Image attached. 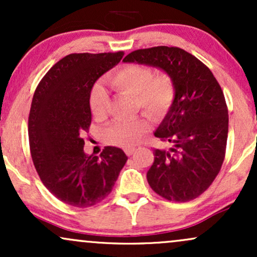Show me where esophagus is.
Listing matches in <instances>:
<instances>
[{
  "label": "esophagus",
  "instance_id": "1",
  "mask_svg": "<svg viewBox=\"0 0 257 257\" xmlns=\"http://www.w3.org/2000/svg\"><path fill=\"white\" fill-rule=\"evenodd\" d=\"M135 151H137V149H135V147H126V149H124V152L126 156H132Z\"/></svg>",
  "mask_w": 257,
  "mask_h": 257
}]
</instances>
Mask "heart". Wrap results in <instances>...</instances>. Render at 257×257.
<instances>
[{
    "mask_svg": "<svg viewBox=\"0 0 257 257\" xmlns=\"http://www.w3.org/2000/svg\"><path fill=\"white\" fill-rule=\"evenodd\" d=\"M108 82L114 90L134 96L135 107L146 111L159 118L170 110L176 95L174 79L168 72H153L150 66L141 64H126L108 76ZM107 91L101 85H95L90 93L89 106L96 119H104L107 114ZM150 129L146 116H138L128 120H114L104 131V140L118 147H132Z\"/></svg>",
    "mask_w": 257,
    "mask_h": 257,
    "instance_id": "1",
    "label": "heart"
}]
</instances>
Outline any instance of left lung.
Instances as JSON below:
<instances>
[{
	"label": "left lung",
	"mask_w": 257,
	"mask_h": 257,
	"mask_svg": "<svg viewBox=\"0 0 257 257\" xmlns=\"http://www.w3.org/2000/svg\"><path fill=\"white\" fill-rule=\"evenodd\" d=\"M123 61L159 67L173 77L175 100L155 132L172 147L153 151L147 181L170 202L197 198L213 184L225 159L228 110L219 82L206 65L179 47L138 49Z\"/></svg>",
	"instance_id": "obj_1"
}]
</instances>
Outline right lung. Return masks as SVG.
Returning a JSON list of instances; mask_svg holds the SVG:
<instances>
[{"instance_id":"add662e5","label":"right lung","mask_w":257,"mask_h":257,"mask_svg":"<svg viewBox=\"0 0 257 257\" xmlns=\"http://www.w3.org/2000/svg\"><path fill=\"white\" fill-rule=\"evenodd\" d=\"M124 52L73 53L53 65L38 83L29 114L31 158L41 181L66 204L88 208L111 193L128 157L106 146L100 157L83 151L89 131L90 91Z\"/></svg>"}]
</instances>
